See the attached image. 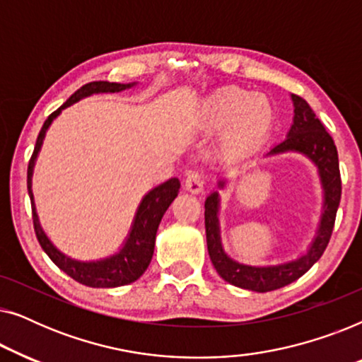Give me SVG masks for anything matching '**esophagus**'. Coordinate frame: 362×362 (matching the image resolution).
<instances>
[{
    "label": "esophagus",
    "mask_w": 362,
    "mask_h": 362,
    "mask_svg": "<svg viewBox=\"0 0 362 362\" xmlns=\"http://www.w3.org/2000/svg\"><path fill=\"white\" fill-rule=\"evenodd\" d=\"M185 187H186V191L192 192V194H199V192L202 191V187H204V176L197 171L189 173V175L186 176Z\"/></svg>",
    "instance_id": "1"
}]
</instances>
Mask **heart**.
<instances>
[{
    "label": "heart",
    "instance_id": "1",
    "mask_svg": "<svg viewBox=\"0 0 362 362\" xmlns=\"http://www.w3.org/2000/svg\"><path fill=\"white\" fill-rule=\"evenodd\" d=\"M262 100L265 97L239 87H226L212 92L201 102L196 122L202 130L221 133V148L235 155L254 146L269 133L274 123V110Z\"/></svg>",
    "mask_w": 362,
    "mask_h": 362
}]
</instances>
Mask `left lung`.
<instances>
[{"mask_svg":"<svg viewBox=\"0 0 362 362\" xmlns=\"http://www.w3.org/2000/svg\"><path fill=\"white\" fill-rule=\"evenodd\" d=\"M295 105L293 125H291L288 136L279 145L272 148L269 155L285 151H298L310 158L311 161L318 166V173L321 177V185L325 189V206L323 216H321L320 229L316 234L313 244L306 255L300 257L298 260L288 262L275 267H250L239 264L229 259L222 249L221 237H219V221H217V212H219V192H212L207 196L204 202V224H206V240L207 250L212 265L217 270L222 279L229 281L230 285L239 286V288L259 291L279 290L281 286L298 280L301 275H305L320 257L323 255L328 242L333 234V227L336 221V212L341 201V175H339V161L338 150L333 138L320 118L315 115L311 107L306 103L305 98L298 95H291ZM221 187H224V182H219Z\"/></svg>","mask_w":362,"mask_h":362,"instance_id":"8db88e82","label":"left lung"}]
</instances>
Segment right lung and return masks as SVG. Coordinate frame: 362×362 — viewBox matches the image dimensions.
Here are the masks:
<instances>
[{
    "instance_id": "obj_1",
    "label": "right lung",
    "mask_w": 362,
    "mask_h": 362,
    "mask_svg": "<svg viewBox=\"0 0 362 362\" xmlns=\"http://www.w3.org/2000/svg\"><path fill=\"white\" fill-rule=\"evenodd\" d=\"M133 83H117V82H105V81H97V82H88L86 86H82L77 92H74L69 100L57 108L56 112H52L47 117V120L44 122V125L39 132L36 146H34L33 156L29 160L28 165V191L29 197H31V206H33V224L34 232L41 244L42 250L46 252L54 264L59 269L74 279L78 284L92 286V288H113V286H122L128 285L132 281L140 279L145 274V270L150 265L153 250H155V239H156V230L160 226L161 217L165 214L168 207L180 191V180L177 177H171L163 185L156 186L155 189H151L148 194L143 197L140 207H138L135 221H133L132 232L128 235V239L123 245V249L118 254L108 257V259L97 260V262H78L69 259L59 252L56 247L51 244V240L47 239L44 230L41 229L37 221V214L34 211V202H33V192H31V176H33V168L34 161H36L37 153L41 150L44 135H46L49 125H51L54 118L61 113L64 108H67L72 103H76L83 97L92 95V93H100V92H122L125 88L132 87Z\"/></svg>"
}]
</instances>
